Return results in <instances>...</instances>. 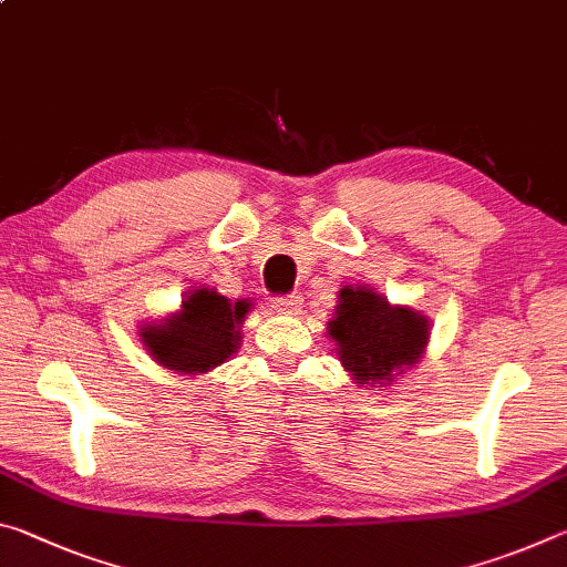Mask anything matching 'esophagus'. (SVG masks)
<instances>
[{"instance_id":"esophagus-1","label":"esophagus","mask_w":567,"mask_h":567,"mask_svg":"<svg viewBox=\"0 0 567 567\" xmlns=\"http://www.w3.org/2000/svg\"><path fill=\"white\" fill-rule=\"evenodd\" d=\"M300 305H302V295H285V297H275L272 300V307L280 315H295L297 310H300Z\"/></svg>"}]
</instances>
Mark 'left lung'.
<instances>
[{"label":"left lung","instance_id":"1","mask_svg":"<svg viewBox=\"0 0 567 567\" xmlns=\"http://www.w3.org/2000/svg\"><path fill=\"white\" fill-rule=\"evenodd\" d=\"M328 334L354 385L388 390L425 354L430 320L410 305L388 302L378 287L344 285Z\"/></svg>","mask_w":567,"mask_h":567}]
</instances>
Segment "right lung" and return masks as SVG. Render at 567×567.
Returning a JSON list of instances; mask_svg holds the SVG:
<instances>
[{
  "instance_id": "add662e5",
  "label": "right lung",
  "mask_w": 567,
  "mask_h": 567,
  "mask_svg": "<svg viewBox=\"0 0 567 567\" xmlns=\"http://www.w3.org/2000/svg\"><path fill=\"white\" fill-rule=\"evenodd\" d=\"M249 300H227L213 287L197 285L179 310L159 322L140 324V340L152 360L177 375H203L227 362L243 344Z\"/></svg>"
}]
</instances>
